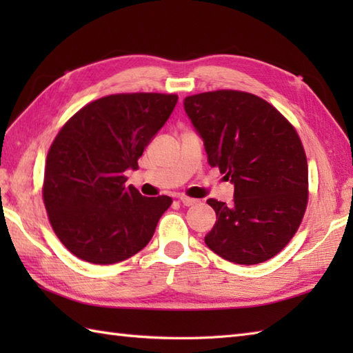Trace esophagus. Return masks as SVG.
I'll list each match as a JSON object with an SVG mask.
<instances>
[{"instance_id": "34e87169", "label": "esophagus", "mask_w": 353, "mask_h": 353, "mask_svg": "<svg viewBox=\"0 0 353 353\" xmlns=\"http://www.w3.org/2000/svg\"><path fill=\"white\" fill-rule=\"evenodd\" d=\"M179 200H181V203H182L183 206H194V205L199 203V200L191 199V197H186V196H182Z\"/></svg>"}]
</instances>
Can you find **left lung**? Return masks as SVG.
<instances>
[{"instance_id":"1","label":"left lung","mask_w":353,"mask_h":353,"mask_svg":"<svg viewBox=\"0 0 353 353\" xmlns=\"http://www.w3.org/2000/svg\"><path fill=\"white\" fill-rule=\"evenodd\" d=\"M208 163L235 185L234 205L216 214L206 245L235 264H261L294 236L308 205V162L294 127L261 97L234 89L186 97Z\"/></svg>"}]
</instances>
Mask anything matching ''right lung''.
<instances>
[{
    "label": "right lung",
    "instance_id": "obj_1",
    "mask_svg": "<svg viewBox=\"0 0 353 353\" xmlns=\"http://www.w3.org/2000/svg\"><path fill=\"white\" fill-rule=\"evenodd\" d=\"M176 103V94H112L81 108L52 141L43 205L54 234L77 258L115 264L152 239L172 199L141 196L124 172L138 168Z\"/></svg>",
    "mask_w": 353,
    "mask_h": 353
}]
</instances>
